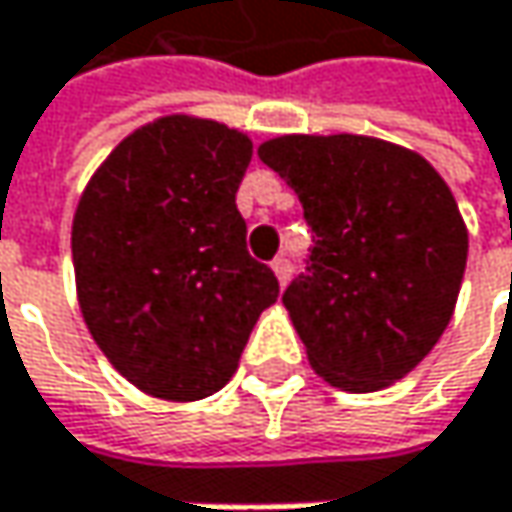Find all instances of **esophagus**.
Here are the masks:
<instances>
[{
    "label": "esophagus",
    "instance_id": "1",
    "mask_svg": "<svg viewBox=\"0 0 512 512\" xmlns=\"http://www.w3.org/2000/svg\"><path fill=\"white\" fill-rule=\"evenodd\" d=\"M272 272H275L278 284L284 287V284L290 281V260H287V257H275V260H272Z\"/></svg>",
    "mask_w": 512,
    "mask_h": 512
}]
</instances>
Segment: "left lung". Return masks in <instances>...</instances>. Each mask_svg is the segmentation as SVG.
<instances>
[{
	"label": "left lung",
	"instance_id": "left-lung-1",
	"mask_svg": "<svg viewBox=\"0 0 512 512\" xmlns=\"http://www.w3.org/2000/svg\"><path fill=\"white\" fill-rule=\"evenodd\" d=\"M257 156L293 186L311 266L281 296L329 385H394L439 344L460 296L468 228L445 177L403 145L335 133L275 136Z\"/></svg>",
	"mask_w": 512,
	"mask_h": 512
}]
</instances>
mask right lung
Here are the masks:
<instances>
[{
  "instance_id": "obj_1",
  "label": "right lung",
  "mask_w": 512,
  "mask_h": 512,
  "mask_svg": "<svg viewBox=\"0 0 512 512\" xmlns=\"http://www.w3.org/2000/svg\"><path fill=\"white\" fill-rule=\"evenodd\" d=\"M252 148L249 133L213 118L162 115L121 139L79 195L70 249L82 320L109 364L156 400L216 394L278 299L237 210Z\"/></svg>"
}]
</instances>
